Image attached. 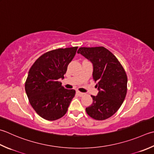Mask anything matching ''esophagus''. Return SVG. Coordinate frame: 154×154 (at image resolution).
I'll return each mask as SVG.
<instances>
[{
	"label": "esophagus",
	"instance_id": "obj_1",
	"mask_svg": "<svg viewBox=\"0 0 154 154\" xmlns=\"http://www.w3.org/2000/svg\"><path fill=\"white\" fill-rule=\"evenodd\" d=\"M76 93H77V95H78V96H79V97H81V96H83V95H84V93H81V92H80V91H76Z\"/></svg>",
	"mask_w": 154,
	"mask_h": 154
}]
</instances>
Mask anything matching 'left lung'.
Segmentation results:
<instances>
[{
  "label": "left lung",
  "instance_id": "left-lung-1",
  "mask_svg": "<svg viewBox=\"0 0 154 154\" xmlns=\"http://www.w3.org/2000/svg\"><path fill=\"white\" fill-rule=\"evenodd\" d=\"M77 53L91 62L93 79L98 93L91 95L92 104L86 108L88 115L96 120L112 116L121 107L127 93L128 77L116 56L103 47H80Z\"/></svg>",
  "mask_w": 154,
  "mask_h": 154
}]
</instances>
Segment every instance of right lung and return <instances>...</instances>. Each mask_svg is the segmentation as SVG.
Returning a JSON list of instances; mask_svg holds the SVG:
<instances>
[{"label":"right lung","mask_w":154,"mask_h":154,"mask_svg":"<svg viewBox=\"0 0 154 154\" xmlns=\"http://www.w3.org/2000/svg\"><path fill=\"white\" fill-rule=\"evenodd\" d=\"M77 48L47 52L30 69L25 82L26 93L33 109L45 119L54 121L61 118L74 97L75 90L64 88L59 79L64 78Z\"/></svg>","instance_id":"obj_1"}]
</instances>
